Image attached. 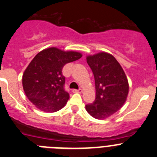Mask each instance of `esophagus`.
I'll return each instance as SVG.
<instances>
[{
	"mask_svg": "<svg viewBox=\"0 0 157 157\" xmlns=\"http://www.w3.org/2000/svg\"><path fill=\"white\" fill-rule=\"evenodd\" d=\"M73 93H82L83 92V90L81 88L78 89V90H76V89H73Z\"/></svg>",
	"mask_w": 157,
	"mask_h": 157,
	"instance_id": "1",
	"label": "esophagus"
}]
</instances>
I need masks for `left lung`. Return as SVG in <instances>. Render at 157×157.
Masks as SVG:
<instances>
[{
    "label": "left lung",
    "instance_id": "8db88e82",
    "mask_svg": "<svg viewBox=\"0 0 157 157\" xmlns=\"http://www.w3.org/2000/svg\"><path fill=\"white\" fill-rule=\"evenodd\" d=\"M87 63L94 74L95 100L85 105L92 117L104 120L117 113L126 101L129 91L124 70L111 54L98 52L87 56Z\"/></svg>",
    "mask_w": 157,
    "mask_h": 157
}]
</instances>
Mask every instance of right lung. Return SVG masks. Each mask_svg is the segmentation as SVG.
<instances>
[{
  "instance_id": "add662e5",
  "label": "right lung",
  "mask_w": 157,
  "mask_h": 157,
  "mask_svg": "<svg viewBox=\"0 0 157 157\" xmlns=\"http://www.w3.org/2000/svg\"><path fill=\"white\" fill-rule=\"evenodd\" d=\"M82 57L80 52L52 47L40 52L22 75V87L28 99L38 109L55 113L63 109L70 98L64 90L62 70L66 63Z\"/></svg>"
}]
</instances>
